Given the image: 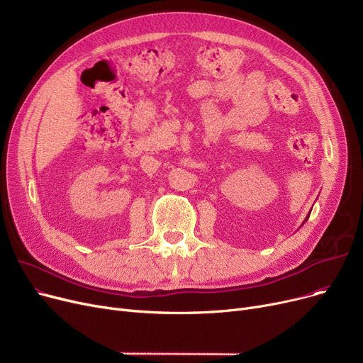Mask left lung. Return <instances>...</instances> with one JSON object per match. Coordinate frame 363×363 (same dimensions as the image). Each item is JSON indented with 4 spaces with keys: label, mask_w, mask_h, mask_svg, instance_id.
Here are the masks:
<instances>
[{
    "label": "left lung",
    "mask_w": 363,
    "mask_h": 363,
    "mask_svg": "<svg viewBox=\"0 0 363 363\" xmlns=\"http://www.w3.org/2000/svg\"><path fill=\"white\" fill-rule=\"evenodd\" d=\"M308 218H309V215H308ZM308 218H306V219H304V222H306V220H308Z\"/></svg>",
    "instance_id": "obj_1"
}]
</instances>
